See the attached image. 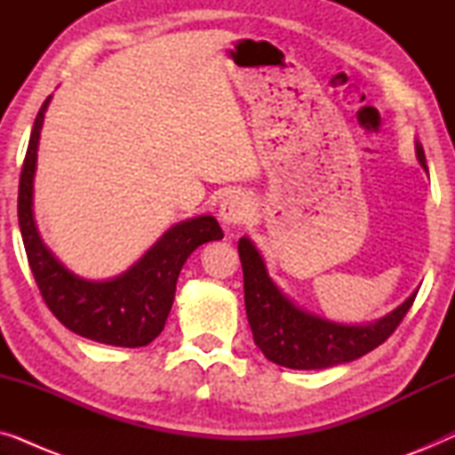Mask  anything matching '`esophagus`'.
<instances>
[{
    "mask_svg": "<svg viewBox=\"0 0 455 455\" xmlns=\"http://www.w3.org/2000/svg\"><path fill=\"white\" fill-rule=\"evenodd\" d=\"M252 201L242 192L229 195L220 207V220L226 228H240L252 215Z\"/></svg>",
    "mask_w": 455,
    "mask_h": 455,
    "instance_id": "esophagus-1",
    "label": "esophagus"
}]
</instances>
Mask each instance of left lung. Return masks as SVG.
Returning <instances> with one entry per match:
<instances>
[{
    "instance_id": "1",
    "label": "left lung",
    "mask_w": 455,
    "mask_h": 455,
    "mask_svg": "<svg viewBox=\"0 0 455 455\" xmlns=\"http://www.w3.org/2000/svg\"><path fill=\"white\" fill-rule=\"evenodd\" d=\"M416 159L428 173L425 151L416 140ZM244 271V304L254 344L267 360L285 369L319 371L352 363L381 346L412 307L414 290L400 307L371 323H338L298 307L267 271L265 259L251 238L238 242Z\"/></svg>"
}]
</instances>
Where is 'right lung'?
<instances>
[{
    "label": "right lung",
    "instance_id": "add662e5",
    "mask_svg": "<svg viewBox=\"0 0 455 455\" xmlns=\"http://www.w3.org/2000/svg\"><path fill=\"white\" fill-rule=\"evenodd\" d=\"M49 101L52 95L36 114L18 188V223L35 282L49 310L76 335L120 347L151 344L164 331L186 259L204 242L223 238L220 223L213 215L176 223L116 277L86 279L68 269L43 242L33 211L36 151Z\"/></svg>",
    "mask_w": 455,
    "mask_h": 455
}]
</instances>
